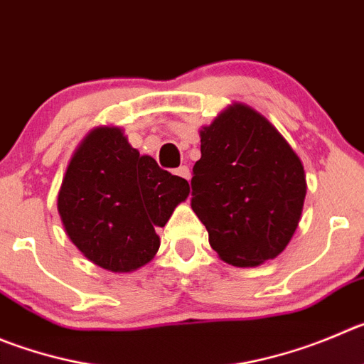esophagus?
Returning a JSON list of instances; mask_svg holds the SVG:
<instances>
[{"label": "esophagus", "mask_w": 364, "mask_h": 364, "mask_svg": "<svg viewBox=\"0 0 364 364\" xmlns=\"http://www.w3.org/2000/svg\"><path fill=\"white\" fill-rule=\"evenodd\" d=\"M176 176H179V178H183V179H186V181H188L190 179V171H188V166H179V168H176V172H174Z\"/></svg>", "instance_id": "1"}]
</instances>
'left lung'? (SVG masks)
Instances as JSON below:
<instances>
[{
  "label": "left lung",
  "mask_w": 364,
  "mask_h": 364,
  "mask_svg": "<svg viewBox=\"0 0 364 364\" xmlns=\"http://www.w3.org/2000/svg\"><path fill=\"white\" fill-rule=\"evenodd\" d=\"M192 210L219 259L255 267L293 239L307 181L301 159L264 114L233 102L201 131Z\"/></svg>",
  "instance_id": "8db88e82"
}]
</instances>
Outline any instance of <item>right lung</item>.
Listing matches in <instances>:
<instances>
[{"label": "right lung", "mask_w": 364, "mask_h": 364, "mask_svg": "<svg viewBox=\"0 0 364 364\" xmlns=\"http://www.w3.org/2000/svg\"><path fill=\"white\" fill-rule=\"evenodd\" d=\"M190 193L188 181L136 151L118 125L91 129L75 149L57 210L64 232L95 266L131 273L154 259L165 226Z\"/></svg>", "instance_id": "right-lung-1"}]
</instances>
